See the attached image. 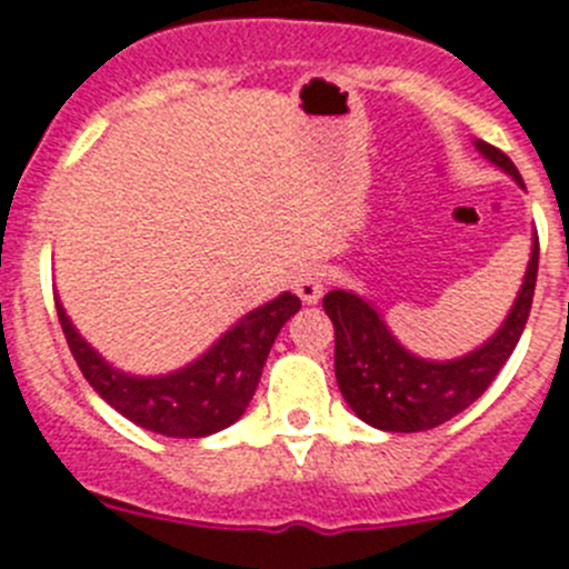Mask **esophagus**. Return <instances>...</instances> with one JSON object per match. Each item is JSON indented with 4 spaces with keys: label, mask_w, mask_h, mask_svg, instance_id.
Wrapping results in <instances>:
<instances>
[{
    "label": "esophagus",
    "mask_w": 569,
    "mask_h": 569,
    "mask_svg": "<svg viewBox=\"0 0 569 569\" xmlns=\"http://www.w3.org/2000/svg\"><path fill=\"white\" fill-rule=\"evenodd\" d=\"M293 290H296V296L305 301V305H316V301L321 299V293H325V288H321V279L316 270H301L293 281Z\"/></svg>",
    "instance_id": "obj_1"
}]
</instances>
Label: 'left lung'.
Listing matches in <instances>:
<instances>
[{"label":"left lung","mask_w":569,"mask_h":569,"mask_svg":"<svg viewBox=\"0 0 569 569\" xmlns=\"http://www.w3.org/2000/svg\"><path fill=\"white\" fill-rule=\"evenodd\" d=\"M472 144L487 162L505 170L512 176V182L525 188L516 164L499 148L481 139ZM536 273L539 236H532L525 281L501 328L467 356L447 361L410 353L390 333L385 316L370 301L350 290H330L325 296V313L336 328V381L350 410L361 421L387 433H419L467 410L492 385L519 345L532 308Z\"/></svg>","instance_id":"obj_1"}]
</instances>
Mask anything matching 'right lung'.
<instances>
[{"label":"right lung","mask_w":569,"mask_h":569,"mask_svg":"<svg viewBox=\"0 0 569 569\" xmlns=\"http://www.w3.org/2000/svg\"><path fill=\"white\" fill-rule=\"evenodd\" d=\"M299 308V296H276L241 316L190 365L164 376H133L102 359L82 339L57 296L59 325L90 387L116 413L170 439L213 436L244 416L276 336Z\"/></svg>","instance_id":"add662e5"}]
</instances>
